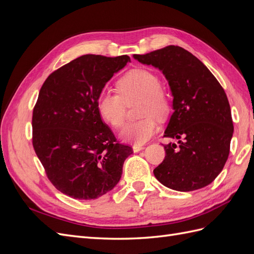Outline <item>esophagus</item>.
<instances>
[{"label":"esophagus","instance_id":"1","mask_svg":"<svg viewBox=\"0 0 254 254\" xmlns=\"http://www.w3.org/2000/svg\"><path fill=\"white\" fill-rule=\"evenodd\" d=\"M132 149H133L134 152H137V151H140V150L144 149V146H143V145H140V144H134V145L132 146Z\"/></svg>","mask_w":254,"mask_h":254}]
</instances>
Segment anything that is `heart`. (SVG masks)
I'll return each instance as SVG.
<instances>
[{
    "instance_id": "1",
    "label": "heart",
    "mask_w": 254,
    "mask_h": 254,
    "mask_svg": "<svg viewBox=\"0 0 254 254\" xmlns=\"http://www.w3.org/2000/svg\"><path fill=\"white\" fill-rule=\"evenodd\" d=\"M119 93L103 92L97 99L101 118L114 129L125 122L126 104L140 99L139 112L143 119L128 123L122 129L121 139L143 144L155 135L160 128L158 118L164 119L171 111V99L161 87L158 75L148 68L139 67L125 73L117 82Z\"/></svg>"
}]
</instances>
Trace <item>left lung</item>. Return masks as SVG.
<instances>
[{
    "instance_id": "1",
    "label": "left lung",
    "mask_w": 254,
    "mask_h": 254,
    "mask_svg": "<svg viewBox=\"0 0 254 254\" xmlns=\"http://www.w3.org/2000/svg\"><path fill=\"white\" fill-rule=\"evenodd\" d=\"M133 58L162 71L174 97L164 136L183 139L164 145L165 158L153 170L155 177L179 191L209 186L227 162L233 135L225 90L200 60L180 47L168 45Z\"/></svg>"
}]
</instances>
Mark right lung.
I'll use <instances>...</instances> for the list:
<instances>
[{"label":"right lung","instance_id":"right-lung-1","mask_svg":"<svg viewBox=\"0 0 254 254\" xmlns=\"http://www.w3.org/2000/svg\"><path fill=\"white\" fill-rule=\"evenodd\" d=\"M127 55H83L53 72L33 111V146L49 180L61 193L91 200L119 183L126 158L97 110V99Z\"/></svg>","mask_w":254,"mask_h":254}]
</instances>
